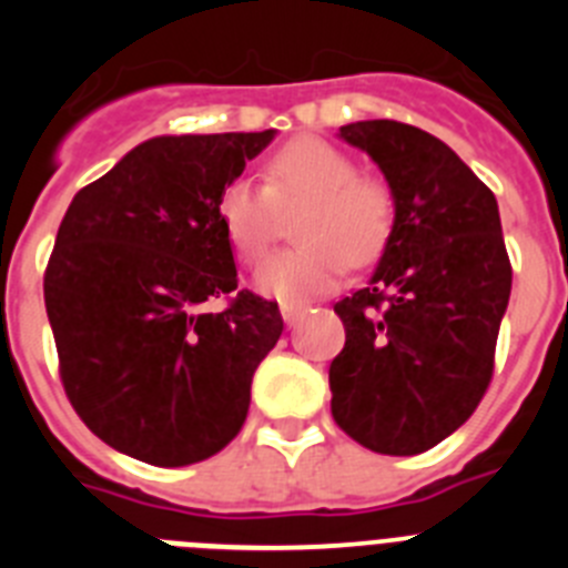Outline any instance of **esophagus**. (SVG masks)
Listing matches in <instances>:
<instances>
[{
    "label": "esophagus",
    "mask_w": 568,
    "mask_h": 568,
    "mask_svg": "<svg viewBox=\"0 0 568 568\" xmlns=\"http://www.w3.org/2000/svg\"><path fill=\"white\" fill-rule=\"evenodd\" d=\"M304 310H307L304 304H281V315H284V321H287L290 327L304 315Z\"/></svg>",
    "instance_id": "34e87169"
}]
</instances>
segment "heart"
<instances>
[{"instance_id":"1","label":"heart","mask_w":568,"mask_h":568,"mask_svg":"<svg viewBox=\"0 0 568 568\" xmlns=\"http://www.w3.org/2000/svg\"><path fill=\"white\" fill-rule=\"evenodd\" d=\"M264 184L233 182L219 195V222L244 264H258L278 239L281 213L304 207L295 222L298 247L275 253L258 270L264 295L298 304L329 293L346 267L384 255L395 230V193L384 175L361 173L346 150L324 139H295L275 150Z\"/></svg>"}]
</instances>
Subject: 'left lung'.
<instances>
[{
	"label": "left lung",
	"instance_id": "obj_1",
	"mask_svg": "<svg viewBox=\"0 0 568 568\" xmlns=\"http://www.w3.org/2000/svg\"><path fill=\"white\" fill-rule=\"evenodd\" d=\"M395 193V230L369 284L335 304L333 418L381 455L433 449L469 420L495 373L511 293L498 202L440 139L373 119L341 128Z\"/></svg>",
	"mask_w": 568,
	"mask_h": 568
}]
</instances>
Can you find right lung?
Listing matches in <instances>:
<instances>
[{"instance_id":"right-lung-1","label":"right lung","mask_w":568,"mask_h":568,"mask_svg":"<svg viewBox=\"0 0 568 568\" xmlns=\"http://www.w3.org/2000/svg\"><path fill=\"white\" fill-rule=\"evenodd\" d=\"M261 133L155 135L79 190L44 270L68 400L104 444L153 466L222 453L284 329L239 287L219 195L273 142Z\"/></svg>"}]
</instances>
